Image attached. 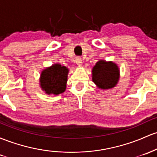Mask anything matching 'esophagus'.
I'll list each match as a JSON object with an SVG mask.
<instances>
[{
    "label": "esophagus",
    "instance_id": "34e87169",
    "mask_svg": "<svg viewBox=\"0 0 157 157\" xmlns=\"http://www.w3.org/2000/svg\"><path fill=\"white\" fill-rule=\"evenodd\" d=\"M76 63H77V65H79V66H81V65H82V59H80V58H77V59H76Z\"/></svg>",
    "mask_w": 157,
    "mask_h": 157
}]
</instances>
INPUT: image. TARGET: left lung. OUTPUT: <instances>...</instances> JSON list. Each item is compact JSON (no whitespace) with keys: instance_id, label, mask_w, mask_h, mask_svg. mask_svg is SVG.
<instances>
[{"instance_id":"left-lung-1","label":"left lung","mask_w":157,"mask_h":157,"mask_svg":"<svg viewBox=\"0 0 157 157\" xmlns=\"http://www.w3.org/2000/svg\"><path fill=\"white\" fill-rule=\"evenodd\" d=\"M92 81L98 89L107 90L116 86L120 79V69L116 63L101 59L92 70Z\"/></svg>"}]
</instances>
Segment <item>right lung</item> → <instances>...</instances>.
<instances>
[{
    "label": "right lung",
    "mask_w": 157,
    "mask_h": 157,
    "mask_svg": "<svg viewBox=\"0 0 157 157\" xmlns=\"http://www.w3.org/2000/svg\"><path fill=\"white\" fill-rule=\"evenodd\" d=\"M69 69L66 66H62L59 63H55L47 67L41 71L39 86L46 94L58 95L66 89L67 80Z\"/></svg>",
    "instance_id": "1"
}]
</instances>
